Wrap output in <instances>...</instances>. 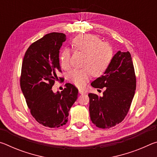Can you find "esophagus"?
Returning a JSON list of instances; mask_svg holds the SVG:
<instances>
[{"label":"esophagus","instance_id":"esophagus-1","mask_svg":"<svg viewBox=\"0 0 157 157\" xmlns=\"http://www.w3.org/2000/svg\"><path fill=\"white\" fill-rule=\"evenodd\" d=\"M79 94H86V92H85L84 91H83V90H82V89H79Z\"/></svg>","mask_w":157,"mask_h":157}]
</instances>
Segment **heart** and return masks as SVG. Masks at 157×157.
Returning <instances> with one entry per match:
<instances>
[{
  "instance_id": "b5f03b06",
  "label": "heart",
  "mask_w": 157,
  "mask_h": 157,
  "mask_svg": "<svg viewBox=\"0 0 157 157\" xmlns=\"http://www.w3.org/2000/svg\"><path fill=\"white\" fill-rule=\"evenodd\" d=\"M75 51L84 54L82 69H73L68 73V79L78 87L84 86L93 74L95 77L102 75L109 66L113 57V50L107 43L94 34L79 35L71 41ZM71 51L64 48L60 54L59 63L63 68L70 67Z\"/></svg>"
}]
</instances>
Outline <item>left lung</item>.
<instances>
[{"label": "left lung", "instance_id": "obj_1", "mask_svg": "<svg viewBox=\"0 0 157 157\" xmlns=\"http://www.w3.org/2000/svg\"><path fill=\"white\" fill-rule=\"evenodd\" d=\"M94 88L105 87L102 96L89 94V113L98 127L109 129L124 120L136 90V76L129 52H117L104 75L91 84Z\"/></svg>", "mask_w": 157, "mask_h": 157}]
</instances>
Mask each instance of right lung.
<instances>
[{
  "label": "right lung",
  "mask_w": 157,
  "mask_h": 157,
  "mask_svg": "<svg viewBox=\"0 0 157 157\" xmlns=\"http://www.w3.org/2000/svg\"><path fill=\"white\" fill-rule=\"evenodd\" d=\"M66 39L63 33L46 34L28 48L21 68V89L32 116L50 128L67 123L68 111L78 98V90L72 84H66L61 93L52 90L61 71L59 50Z\"/></svg>",
  "instance_id": "obj_1"
}]
</instances>
